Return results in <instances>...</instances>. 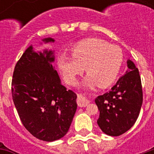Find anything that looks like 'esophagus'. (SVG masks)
<instances>
[{"label":"esophagus","instance_id":"obj_1","mask_svg":"<svg viewBox=\"0 0 154 154\" xmlns=\"http://www.w3.org/2000/svg\"><path fill=\"white\" fill-rule=\"evenodd\" d=\"M77 105H78V106L84 107L87 106V105L90 103V100H87V98H85L84 97H82V95H77Z\"/></svg>","mask_w":154,"mask_h":154}]
</instances>
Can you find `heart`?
Returning a JSON list of instances; mask_svg holds the SVG:
<instances>
[{"label":"heart","mask_w":154,"mask_h":154,"mask_svg":"<svg viewBox=\"0 0 154 154\" xmlns=\"http://www.w3.org/2000/svg\"><path fill=\"white\" fill-rule=\"evenodd\" d=\"M72 56L62 54L57 58V67L67 83L73 84L84 72L88 74L82 87L92 88L98 85L106 87L118 77L124 62L121 48L99 38H88L76 44Z\"/></svg>","instance_id":"b5f03b06"}]
</instances>
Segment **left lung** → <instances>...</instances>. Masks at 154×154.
<instances>
[{"mask_svg": "<svg viewBox=\"0 0 154 154\" xmlns=\"http://www.w3.org/2000/svg\"><path fill=\"white\" fill-rule=\"evenodd\" d=\"M128 69L110 91L95 99L100 111L97 124L105 134L119 136L128 131L139 117L143 91L139 69L130 59Z\"/></svg>", "mask_w": 154, "mask_h": 154, "instance_id": "8db88e82", "label": "left lung"}]
</instances>
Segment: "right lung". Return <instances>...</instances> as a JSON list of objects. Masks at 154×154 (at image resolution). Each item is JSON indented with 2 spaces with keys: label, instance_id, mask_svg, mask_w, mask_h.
Instances as JSON below:
<instances>
[{
  "label": "right lung",
  "instance_id": "add662e5",
  "mask_svg": "<svg viewBox=\"0 0 154 154\" xmlns=\"http://www.w3.org/2000/svg\"><path fill=\"white\" fill-rule=\"evenodd\" d=\"M53 38L42 39L54 43ZM42 44V43H41ZM54 51L30 45L15 65L12 98L25 129L35 138L52 142L68 131L77 110V95L61 83L53 66Z\"/></svg>",
  "mask_w": 154,
  "mask_h": 154
}]
</instances>
